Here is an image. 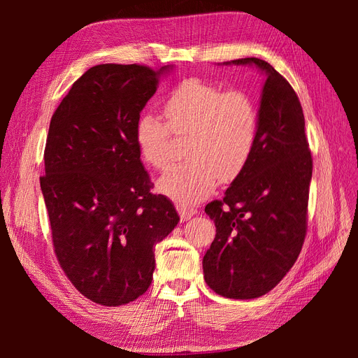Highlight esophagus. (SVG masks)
I'll return each instance as SVG.
<instances>
[{"label":"esophagus","instance_id":"obj_1","mask_svg":"<svg viewBox=\"0 0 358 358\" xmlns=\"http://www.w3.org/2000/svg\"><path fill=\"white\" fill-rule=\"evenodd\" d=\"M176 209L180 215V220L182 221H188L191 220L194 215L197 213V209L196 208H191V206H187V204H176Z\"/></svg>","mask_w":358,"mask_h":358}]
</instances>
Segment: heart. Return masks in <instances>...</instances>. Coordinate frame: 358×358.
I'll return each mask as SVG.
<instances>
[{
	"mask_svg": "<svg viewBox=\"0 0 358 358\" xmlns=\"http://www.w3.org/2000/svg\"><path fill=\"white\" fill-rule=\"evenodd\" d=\"M167 122L143 113L136 124V143L145 162L164 170L171 158V131L189 134L192 161L173 167L158 180V191L180 204L210 196L220 182L234 179L251 159L259 131L254 99L192 78L180 82L164 101Z\"/></svg>",
	"mask_w": 358,
	"mask_h": 358,
	"instance_id": "1",
	"label": "heart"
}]
</instances>
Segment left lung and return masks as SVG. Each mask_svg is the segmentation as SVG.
I'll return each instance as SVG.
<instances>
[{
    "mask_svg": "<svg viewBox=\"0 0 358 358\" xmlns=\"http://www.w3.org/2000/svg\"><path fill=\"white\" fill-rule=\"evenodd\" d=\"M266 74L254 154L222 200L204 208L216 227L203 257L204 280L227 299H257L294 266L308 229L312 155L299 96L268 62L242 58Z\"/></svg>",
    "mask_w": 358,
    "mask_h": 358,
    "instance_id": "obj_1",
    "label": "left lung"
}]
</instances>
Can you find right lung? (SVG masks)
<instances>
[{
  "label": "right lung",
  "mask_w": 358,
  "mask_h": 358,
  "mask_svg": "<svg viewBox=\"0 0 358 358\" xmlns=\"http://www.w3.org/2000/svg\"><path fill=\"white\" fill-rule=\"evenodd\" d=\"M170 70L100 64L73 83L50 119L40 187L53 248L70 282L103 306L145 294L154 248L179 222L173 203L150 192L134 134Z\"/></svg>",
  "instance_id": "obj_1"
}]
</instances>
